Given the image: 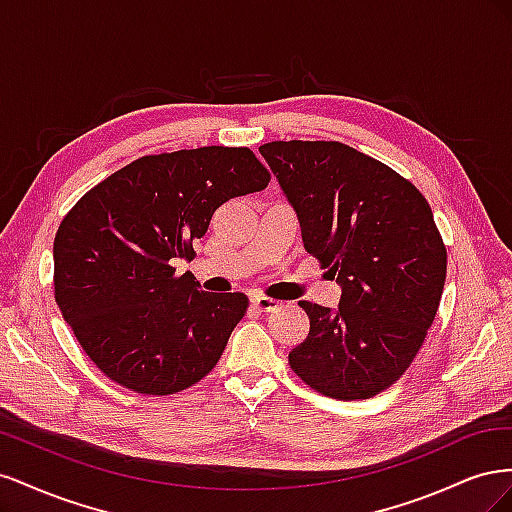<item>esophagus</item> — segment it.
Returning a JSON list of instances; mask_svg holds the SVG:
<instances>
[{"mask_svg": "<svg viewBox=\"0 0 512 512\" xmlns=\"http://www.w3.org/2000/svg\"><path fill=\"white\" fill-rule=\"evenodd\" d=\"M252 307L258 312H273V309L280 307V301L265 297V294H256V297H252Z\"/></svg>", "mask_w": 512, "mask_h": 512, "instance_id": "obj_1", "label": "esophagus"}]
</instances>
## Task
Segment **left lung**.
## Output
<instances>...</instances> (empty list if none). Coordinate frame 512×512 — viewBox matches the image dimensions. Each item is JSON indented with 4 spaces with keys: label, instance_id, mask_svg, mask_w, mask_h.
Masks as SVG:
<instances>
[{
    "label": "left lung",
    "instance_id": "8db88e82",
    "mask_svg": "<svg viewBox=\"0 0 512 512\" xmlns=\"http://www.w3.org/2000/svg\"><path fill=\"white\" fill-rule=\"evenodd\" d=\"M260 156L297 211L305 250L337 277V309L301 301L305 342L288 363L314 391L369 399L421 350L446 280L431 207L393 168L337 141H273Z\"/></svg>",
    "mask_w": 512,
    "mask_h": 512
}]
</instances>
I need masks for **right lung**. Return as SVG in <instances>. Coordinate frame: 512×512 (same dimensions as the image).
I'll list each match as a JSON object with an SVG mask.
<instances>
[{
	"label": "right lung",
	"instance_id": "1",
	"mask_svg": "<svg viewBox=\"0 0 512 512\" xmlns=\"http://www.w3.org/2000/svg\"><path fill=\"white\" fill-rule=\"evenodd\" d=\"M247 147L138 158L72 207L53 243L55 301L91 361L143 395L203 380L245 316L243 292H203L173 260L194 254L226 200L265 190Z\"/></svg>",
	"mask_w": 512,
	"mask_h": 512
}]
</instances>
